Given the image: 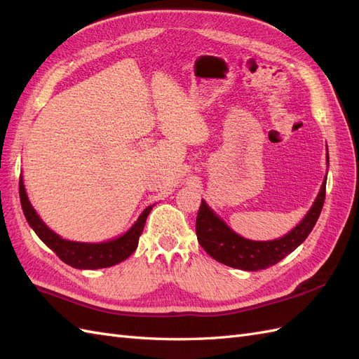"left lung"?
Segmentation results:
<instances>
[{
  "instance_id": "8db88e82",
  "label": "left lung",
  "mask_w": 359,
  "mask_h": 359,
  "mask_svg": "<svg viewBox=\"0 0 359 359\" xmlns=\"http://www.w3.org/2000/svg\"><path fill=\"white\" fill-rule=\"evenodd\" d=\"M325 193H327V180L323 181L318 198L309 214L304 217V220L287 235L274 241L245 240V238L235 233L229 226L211 211L206 202L202 201L196 217L198 241L205 252L214 257L217 262L227 266L244 271L269 268L292 253L313 231L322 211Z\"/></svg>"
}]
</instances>
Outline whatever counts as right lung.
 Instances as JSON below:
<instances>
[{
  "label": "right lung",
  "mask_w": 359,
  "mask_h": 359,
  "mask_svg": "<svg viewBox=\"0 0 359 359\" xmlns=\"http://www.w3.org/2000/svg\"><path fill=\"white\" fill-rule=\"evenodd\" d=\"M19 198L25 214V219L32 229H34L40 240L45 243L64 264L79 269L107 268L123 262L124 259H127L136 250L139 236L142 235L144 231L147 217L154 206V203L147 206L144 212L139 215L137 222L132 226V229L127 231L123 236L116 238V240L100 244H85L62 240L61 236H58L55 232H52L49 227L41 222V219L37 215V212L32 208L27 198L22 178L19 180Z\"/></svg>",
  "instance_id": "add662e5"
}]
</instances>
